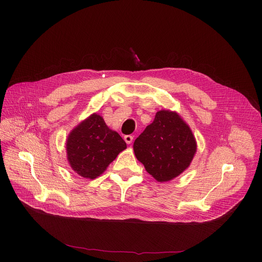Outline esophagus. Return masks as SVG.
<instances>
[{
	"label": "esophagus",
	"instance_id": "34e87169",
	"mask_svg": "<svg viewBox=\"0 0 262 262\" xmlns=\"http://www.w3.org/2000/svg\"><path fill=\"white\" fill-rule=\"evenodd\" d=\"M133 139H134V136H132V135L124 136V140H125V142H126L127 144H130V143L133 142Z\"/></svg>",
	"mask_w": 262,
	"mask_h": 262
}]
</instances>
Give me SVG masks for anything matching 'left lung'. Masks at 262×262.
Returning a JSON list of instances; mask_svg holds the SVG:
<instances>
[{"mask_svg":"<svg viewBox=\"0 0 262 262\" xmlns=\"http://www.w3.org/2000/svg\"><path fill=\"white\" fill-rule=\"evenodd\" d=\"M135 155L158 182L183 173L196 152L194 136L176 113L160 110L134 142Z\"/></svg>","mask_w":262,"mask_h":262,"instance_id":"8db88e82","label":"left lung"}]
</instances>
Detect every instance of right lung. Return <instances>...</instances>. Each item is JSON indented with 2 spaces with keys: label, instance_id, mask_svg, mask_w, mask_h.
I'll return each instance as SVG.
<instances>
[{
  "label": "right lung",
  "instance_id": "right-lung-1",
  "mask_svg": "<svg viewBox=\"0 0 262 262\" xmlns=\"http://www.w3.org/2000/svg\"><path fill=\"white\" fill-rule=\"evenodd\" d=\"M125 148L126 143L122 137L109 129L103 118L96 114L74 128L67 141L68 160L71 168L90 180L101 175Z\"/></svg>",
  "mask_w": 262,
  "mask_h": 262
}]
</instances>
